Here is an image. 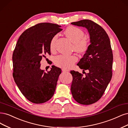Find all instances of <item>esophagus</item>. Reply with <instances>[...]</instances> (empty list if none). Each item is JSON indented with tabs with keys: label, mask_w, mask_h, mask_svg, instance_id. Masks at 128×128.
Instances as JSON below:
<instances>
[{
	"label": "esophagus",
	"mask_w": 128,
	"mask_h": 128,
	"mask_svg": "<svg viewBox=\"0 0 128 128\" xmlns=\"http://www.w3.org/2000/svg\"><path fill=\"white\" fill-rule=\"evenodd\" d=\"M62 71L63 72H68L69 70L68 69H64V68H63L62 69Z\"/></svg>",
	"instance_id": "obj_1"
}]
</instances>
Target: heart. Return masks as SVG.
I'll return each mask as SVG.
<instances>
[{
    "instance_id": "heart-1",
    "label": "heart",
    "mask_w": 128,
    "mask_h": 128,
    "mask_svg": "<svg viewBox=\"0 0 128 128\" xmlns=\"http://www.w3.org/2000/svg\"><path fill=\"white\" fill-rule=\"evenodd\" d=\"M64 34L69 40L73 43V48L79 54H84L88 48L89 42L86 38H83L84 33L79 28L70 26L64 31ZM58 36L56 35L51 40L50 48L51 51L54 49L55 42ZM78 58L75 55H64L56 56L54 58V64L60 68H69L71 67L77 61Z\"/></svg>"
}]
</instances>
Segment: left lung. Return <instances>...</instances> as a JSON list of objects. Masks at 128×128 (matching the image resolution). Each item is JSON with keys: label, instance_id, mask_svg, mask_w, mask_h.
<instances>
[{"label": "left lung", "instance_id": "obj_1", "mask_svg": "<svg viewBox=\"0 0 128 128\" xmlns=\"http://www.w3.org/2000/svg\"><path fill=\"white\" fill-rule=\"evenodd\" d=\"M72 25L85 28L90 34L88 48L77 65L85 76L72 70L71 92L79 104L90 105L102 96L112 76L113 54L110 38L105 30L93 21L83 20L72 22Z\"/></svg>", "mask_w": 128, "mask_h": 128}]
</instances>
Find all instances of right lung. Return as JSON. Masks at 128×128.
<instances>
[{
    "label": "right lung",
    "mask_w": 128,
    "mask_h": 128,
    "mask_svg": "<svg viewBox=\"0 0 128 128\" xmlns=\"http://www.w3.org/2000/svg\"><path fill=\"white\" fill-rule=\"evenodd\" d=\"M61 27L42 23L30 28L20 35L13 52L15 82L23 95L33 103H45L54 93L61 69L52 66L50 71L45 72L40 68V61L51 54V40L62 30Z\"/></svg>",
    "instance_id": "1"
}]
</instances>
